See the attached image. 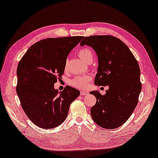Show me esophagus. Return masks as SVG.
Masks as SVG:
<instances>
[{"label":"esophagus","instance_id":"34e87169","mask_svg":"<svg viewBox=\"0 0 158 158\" xmlns=\"http://www.w3.org/2000/svg\"><path fill=\"white\" fill-rule=\"evenodd\" d=\"M88 94V92H83V91H82V92H81V96H86V95H87Z\"/></svg>","mask_w":158,"mask_h":158}]
</instances>
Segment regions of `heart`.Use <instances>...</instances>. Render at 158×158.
<instances>
[{"label": "heart", "instance_id": "b5f03b06", "mask_svg": "<svg viewBox=\"0 0 158 158\" xmlns=\"http://www.w3.org/2000/svg\"><path fill=\"white\" fill-rule=\"evenodd\" d=\"M78 56L86 63H89L93 60V52L92 50L88 48H83L78 51ZM67 66L66 62L65 67ZM91 80V77L89 76H77L71 79L69 84L72 87H74L78 89H85L87 86V84Z\"/></svg>", "mask_w": 158, "mask_h": 158}]
</instances>
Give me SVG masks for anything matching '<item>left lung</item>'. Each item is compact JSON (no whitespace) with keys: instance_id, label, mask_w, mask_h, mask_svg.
<instances>
[{"instance_id":"left-lung-1","label":"left lung","mask_w":158,"mask_h":158,"mask_svg":"<svg viewBox=\"0 0 158 158\" xmlns=\"http://www.w3.org/2000/svg\"><path fill=\"white\" fill-rule=\"evenodd\" d=\"M89 46L98 58L94 84L109 86L106 94L91 92L96 103L91 108L94 122L106 129H115L128 119L138 103L142 90L140 69L127 45L111 35L86 37L80 45Z\"/></svg>"}]
</instances>
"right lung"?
I'll use <instances>...</instances> for the list:
<instances>
[{
	"label": "right lung",
	"mask_w": 158,
	"mask_h": 158,
	"mask_svg": "<svg viewBox=\"0 0 158 158\" xmlns=\"http://www.w3.org/2000/svg\"><path fill=\"white\" fill-rule=\"evenodd\" d=\"M82 38L44 39L30 46L19 61L16 94L27 117L41 128L62 124L70 105L80 95L78 90L69 86L59 92L54 84L64 74L67 55Z\"/></svg>",
	"instance_id": "1"
}]
</instances>
